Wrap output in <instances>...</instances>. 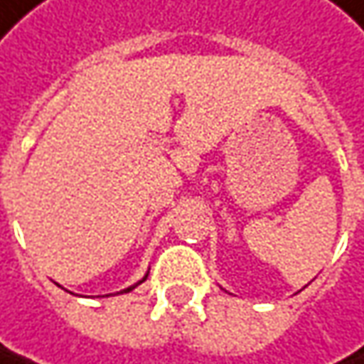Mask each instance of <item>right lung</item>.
Listing matches in <instances>:
<instances>
[{
	"mask_svg": "<svg viewBox=\"0 0 364 364\" xmlns=\"http://www.w3.org/2000/svg\"><path fill=\"white\" fill-rule=\"evenodd\" d=\"M141 281H146V277H144V279H141ZM141 281H139V283H141ZM133 287H135V285H133ZM133 287H127V289H122V291H131Z\"/></svg>",
	"mask_w": 364,
	"mask_h": 364,
	"instance_id": "1",
	"label": "right lung"
}]
</instances>
